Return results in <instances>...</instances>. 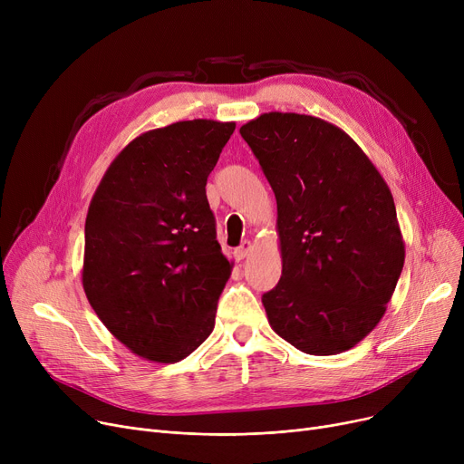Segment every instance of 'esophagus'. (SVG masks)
Masks as SVG:
<instances>
[{
  "label": "esophagus",
  "instance_id": "1",
  "mask_svg": "<svg viewBox=\"0 0 464 464\" xmlns=\"http://www.w3.org/2000/svg\"><path fill=\"white\" fill-rule=\"evenodd\" d=\"M250 252H252V242H250V240H245V242H242V245L233 252V256H235L237 261H240V259H245Z\"/></svg>",
  "mask_w": 464,
  "mask_h": 464
}]
</instances>
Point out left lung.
Returning a JSON list of instances; mask_svg holds the SVG:
<instances>
[{"mask_svg":"<svg viewBox=\"0 0 464 464\" xmlns=\"http://www.w3.org/2000/svg\"><path fill=\"white\" fill-rule=\"evenodd\" d=\"M276 198L282 276L261 297L273 331L343 353L383 318L404 265L395 201L361 146L327 120L263 112L240 128Z\"/></svg>","mask_w":464,"mask_h":464,"instance_id":"1","label":"left lung"}]
</instances>
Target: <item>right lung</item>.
Segmentation results:
<instances>
[{
    "label": "right lung",
    "instance_id": "1",
    "mask_svg": "<svg viewBox=\"0 0 464 464\" xmlns=\"http://www.w3.org/2000/svg\"><path fill=\"white\" fill-rule=\"evenodd\" d=\"M235 121H175L135 137L90 201L82 287L131 353L179 362L214 329L233 263L216 240L207 179Z\"/></svg>",
    "mask_w": 464,
    "mask_h": 464
}]
</instances>
